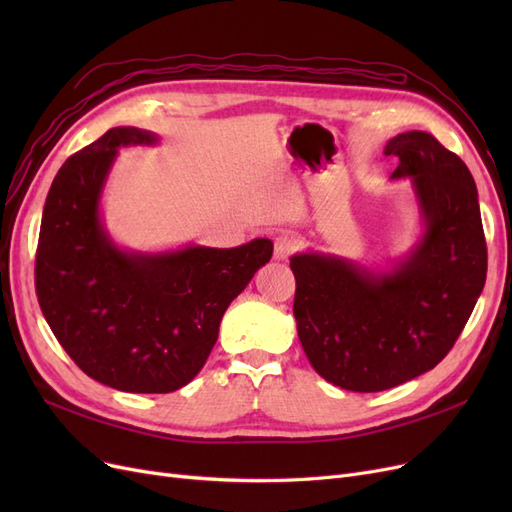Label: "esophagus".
Listing matches in <instances>:
<instances>
[{"label": "esophagus", "instance_id": "obj_1", "mask_svg": "<svg viewBox=\"0 0 512 512\" xmlns=\"http://www.w3.org/2000/svg\"><path fill=\"white\" fill-rule=\"evenodd\" d=\"M299 247V241L294 239V235H290V232H282V235L275 237V250H273V256L275 260H286L294 250Z\"/></svg>", "mask_w": 512, "mask_h": 512}]
</instances>
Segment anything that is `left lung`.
Listing matches in <instances>:
<instances>
[{
    "instance_id": "obj_1",
    "label": "left lung",
    "mask_w": 512,
    "mask_h": 512,
    "mask_svg": "<svg viewBox=\"0 0 512 512\" xmlns=\"http://www.w3.org/2000/svg\"><path fill=\"white\" fill-rule=\"evenodd\" d=\"M384 156L410 177L423 237L391 271L297 254L294 318L318 374L354 393H378L436 367L461 335L487 277L476 183L453 151L421 130L397 134Z\"/></svg>"
}]
</instances>
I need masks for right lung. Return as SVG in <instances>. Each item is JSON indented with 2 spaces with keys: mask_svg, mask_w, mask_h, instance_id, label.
I'll use <instances>...</instances> for the list:
<instances>
[{
  "mask_svg": "<svg viewBox=\"0 0 512 512\" xmlns=\"http://www.w3.org/2000/svg\"><path fill=\"white\" fill-rule=\"evenodd\" d=\"M156 141L113 128L70 156L46 196L36 250L38 303L57 342L89 378L126 393H173L194 380L226 307L273 254L269 239L119 250L100 220L104 181L119 147Z\"/></svg>",
  "mask_w": 512,
  "mask_h": 512,
  "instance_id": "add662e5",
  "label": "right lung"
}]
</instances>
